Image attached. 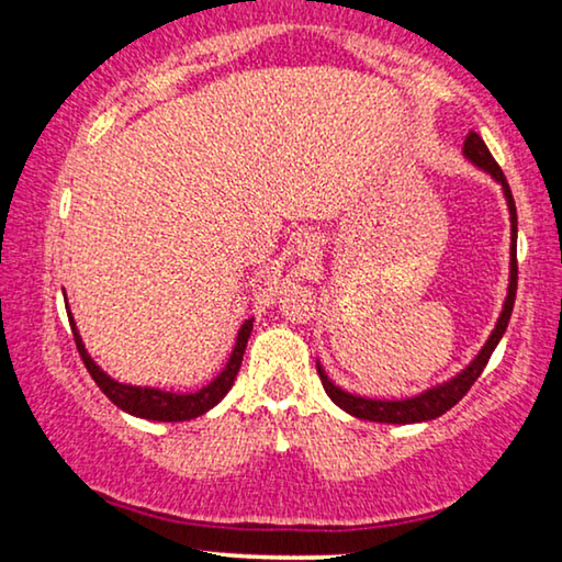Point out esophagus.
<instances>
[{"label":"esophagus","instance_id":"obj_1","mask_svg":"<svg viewBox=\"0 0 562 562\" xmlns=\"http://www.w3.org/2000/svg\"><path fill=\"white\" fill-rule=\"evenodd\" d=\"M299 252H302L304 258H314L319 252V240L314 235H304L302 240H299Z\"/></svg>","mask_w":562,"mask_h":562}]
</instances>
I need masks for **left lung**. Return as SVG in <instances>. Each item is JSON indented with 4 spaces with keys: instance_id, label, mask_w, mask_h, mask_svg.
Here are the masks:
<instances>
[{
    "instance_id": "obj_1",
    "label": "left lung",
    "mask_w": 562,
    "mask_h": 562,
    "mask_svg": "<svg viewBox=\"0 0 562 562\" xmlns=\"http://www.w3.org/2000/svg\"><path fill=\"white\" fill-rule=\"evenodd\" d=\"M463 156L471 160L475 168H481L483 173H488L498 187L504 191L506 206H509V222H512V248H509V286H506V299L502 306V314H498L496 327L491 329L488 340L483 342V348L479 350L471 363H468L463 371L452 375V379L437 383V386H429L422 391V394L406 396V398H371V396H358L350 394L337 386V383L329 379L325 373V368L317 360V373L322 379V386H325L327 396L340 406L342 412L352 414L358 419H368V422H381V425H417V422H429L442 417L445 412L452 409L460 398L468 394V389L473 386L475 379L483 373L486 368L491 352L496 350L498 340H502L506 327H509L512 319V310H514V296H517V206H514V196L509 183H506V176L491 153L486 148V143L481 140L479 133H471L465 137L463 145Z\"/></svg>"
}]
</instances>
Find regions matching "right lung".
Listing matches in <instances>:
<instances>
[{
  "instance_id": "add662e5",
  "label": "right lung",
  "mask_w": 562,
  "mask_h": 562,
  "mask_svg": "<svg viewBox=\"0 0 562 562\" xmlns=\"http://www.w3.org/2000/svg\"><path fill=\"white\" fill-rule=\"evenodd\" d=\"M66 310H68V304H66ZM68 322H71V333H74L76 348H79L83 366H87L91 379L97 381V386L104 391V396L110 398L112 404H117L122 412L133 414V417H140V419H150V422H187V419L202 417L204 412H210L212 406H217L222 398H225L227 391L233 389L237 371H240V363H243L245 345H248V337L252 333V317H250L243 322L240 329H237L235 348H233V352H229L225 368H222V371L214 375L206 386L189 391V394H179V391L133 386V383H122L117 379H112V375L89 356L87 345H83L81 335H79V327H76V322H74L71 310H68Z\"/></svg>"
}]
</instances>
